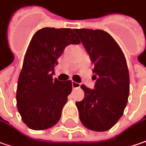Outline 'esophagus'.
Wrapping results in <instances>:
<instances>
[{"label": "esophagus", "instance_id": "obj_1", "mask_svg": "<svg viewBox=\"0 0 146 146\" xmlns=\"http://www.w3.org/2000/svg\"><path fill=\"white\" fill-rule=\"evenodd\" d=\"M80 83H78L76 82H72V86H73V89H76V88H79L80 87Z\"/></svg>", "mask_w": 146, "mask_h": 146}]
</instances>
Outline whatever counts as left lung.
Instances as JSON below:
<instances>
[{"label":"left lung","instance_id":"left-lung-1","mask_svg":"<svg viewBox=\"0 0 146 146\" xmlns=\"http://www.w3.org/2000/svg\"><path fill=\"white\" fill-rule=\"evenodd\" d=\"M94 64L95 89L81 86L85 96L77 101L82 123L86 128L105 131L123 113L129 96V72L123 53L115 40L103 30L74 29Z\"/></svg>","mask_w":146,"mask_h":146}]
</instances>
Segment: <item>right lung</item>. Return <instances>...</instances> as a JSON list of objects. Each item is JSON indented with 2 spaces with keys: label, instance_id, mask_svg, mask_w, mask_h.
Wrapping results in <instances>:
<instances>
[{
  "label": "right lung",
  "instance_id": "right-lung-1",
  "mask_svg": "<svg viewBox=\"0 0 146 146\" xmlns=\"http://www.w3.org/2000/svg\"><path fill=\"white\" fill-rule=\"evenodd\" d=\"M71 29L44 28L36 32L24 56L18 81L16 100L22 120L33 130L57 123L72 92L70 80L53 79L57 60L70 44L80 41Z\"/></svg>",
  "mask_w": 146,
  "mask_h": 146
}]
</instances>
